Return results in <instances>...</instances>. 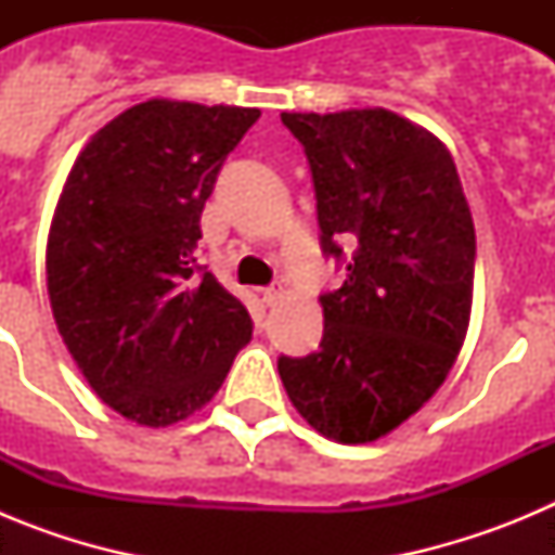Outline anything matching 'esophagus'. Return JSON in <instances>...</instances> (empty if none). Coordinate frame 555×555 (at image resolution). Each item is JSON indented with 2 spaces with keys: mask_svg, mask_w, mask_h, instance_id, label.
Returning <instances> with one entry per match:
<instances>
[{
  "mask_svg": "<svg viewBox=\"0 0 555 555\" xmlns=\"http://www.w3.org/2000/svg\"><path fill=\"white\" fill-rule=\"evenodd\" d=\"M263 302H267V306H278V302H281V297H283V286L281 283H274V286H267L263 288Z\"/></svg>",
  "mask_w": 555,
  "mask_h": 555,
  "instance_id": "34e87169",
  "label": "esophagus"
}]
</instances>
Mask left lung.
<instances>
[{
    "mask_svg": "<svg viewBox=\"0 0 555 555\" xmlns=\"http://www.w3.org/2000/svg\"><path fill=\"white\" fill-rule=\"evenodd\" d=\"M281 119L311 164L322 253L352 255L320 297V350L281 356L278 372L311 428L375 442L428 403L464 345L473 214L448 146L386 107Z\"/></svg>",
    "mask_w": 555,
    "mask_h": 555,
    "instance_id": "obj_1",
    "label": "left lung"
}]
</instances>
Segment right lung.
<instances>
[{
	"label": "right lung",
	"mask_w": 555,
	"mask_h": 555,
	"mask_svg": "<svg viewBox=\"0 0 555 555\" xmlns=\"http://www.w3.org/2000/svg\"><path fill=\"white\" fill-rule=\"evenodd\" d=\"M258 107L150 100L77 155L47 242L55 325L102 403L146 428L203 409L253 338L197 267L199 217Z\"/></svg>",
	"instance_id": "right-lung-1"
}]
</instances>
